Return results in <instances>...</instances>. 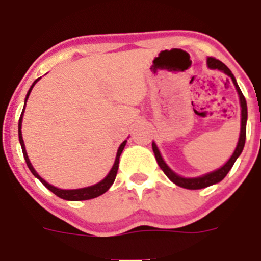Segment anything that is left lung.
Instances as JSON below:
<instances>
[{"label": "left lung", "instance_id": "obj_1", "mask_svg": "<svg viewBox=\"0 0 261 261\" xmlns=\"http://www.w3.org/2000/svg\"><path fill=\"white\" fill-rule=\"evenodd\" d=\"M207 64H208V67L212 68V69H220V70H222V72H225L227 75H230L231 80H232V82H233V84H235L236 91H238L239 97H240V105H241L240 138H239L238 146H236V149H235V151H233L232 156L228 159V162L226 163L223 167H221L220 169L215 170V172L208 173V174L202 175V177H198V178H183V177H179V175L175 174L174 172H172V170L168 168V165L164 163V160H163L162 155H160V152H159V150H158L156 145L152 143V151H154L155 159H156V162H158V164H159L160 169L164 172V174L167 175V177L169 178V179L172 180L173 183H175L177 186L183 187V188H187V189L206 188V187H210V186H212V184H216V183H218V181L222 180L223 178L227 175V173L230 172V169L232 168V165L235 164L236 159L240 156L241 151H243L244 145H245V139H246V120H247L246 99H245V97H244L243 92H241L240 87H239L238 83H236L235 77H233V74L231 73V70L228 69V68L226 67V65L223 64L222 62H221V60L216 59V58H213V57L208 58V60H207Z\"/></svg>", "mask_w": 261, "mask_h": 261}]
</instances>
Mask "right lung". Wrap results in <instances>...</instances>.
<instances>
[{
  "mask_svg": "<svg viewBox=\"0 0 261 261\" xmlns=\"http://www.w3.org/2000/svg\"><path fill=\"white\" fill-rule=\"evenodd\" d=\"M39 80H40V78H38V80L34 82L33 86H31L30 89H29L28 94H26L25 105H26V101H28L29 94H30L31 89H33V87L35 86V83H36V82H38ZM23 110H25V107H23ZM23 110H22V114H21V116H20V120H18V140H20L21 149H22L23 158H25V162H26V164H28V167H29V169H30V172L33 173V174L35 175V177L38 178V179L40 180L41 183H43L44 186H45L46 188L49 189V191H51L53 193L55 194V196L60 197V198H63V199H67V201H86V199L96 198V197L101 196V194H103L105 192L109 191L110 187H111L112 184H114L115 178H116V174H117L118 162H120V155H121V152H122L123 147H125V145H126V140L123 141L122 144H121L120 147H118L117 155H116V160H115L114 167H112L111 172L109 173V175H107V177L105 178L103 180H101V181H99V183L94 184V186L87 187V188H81V189H59V188H57V187L50 186L49 183H46V181L44 180L43 178H41L40 175H39L38 173L35 172V169H34L33 165H31L30 160H29L28 154H26V150H25V144H23V140H22V134H21V122H22Z\"/></svg>",
  "mask_w": 261,
  "mask_h": 261,
  "instance_id": "add662e5",
  "label": "right lung"
}]
</instances>
